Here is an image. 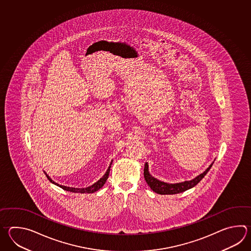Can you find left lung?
I'll return each mask as SVG.
<instances>
[{
	"mask_svg": "<svg viewBox=\"0 0 251 251\" xmlns=\"http://www.w3.org/2000/svg\"><path fill=\"white\" fill-rule=\"evenodd\" d=\"M213 164H214V162L210 164L209 167L205 170L204 173L198 175L194 179H190V180H185V181L179 182V183H167V182L159 180V179L154 178L151 174H149V164L146 163L145 167H144V177H145V179H146V181L149 184V187L155 193L160 195L178 194V193L184 192L186 190L191 189V188H193L196 185L198 184L200 180L205 177V174L208 173V171L212 167Z\"/></svg>",
	"mask_w": 251,
	"mask_h": 251,
	"instance_id": "1",
	"label": "left lung"
}]
</instances>
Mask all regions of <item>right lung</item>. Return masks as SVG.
Here are the masks:
<instances>
[{
  "instance_id": "obj_1",
  "label": "right lung",
  "mask_w": 251,
  "mask_h": 251,
  "mask_svg": "<svg viewBox=\"0 0 251 251\" xmlns=\"http://www.w3.org/2000/svg\"><path fill=\"white\" fill-rule=\"evenodd\" d=\"M112 163H113V160H112L111 164L109 165V167H108L106 173L103 174V176H102V178H100V179H98L97 182H95V183L91 185V186H88L87 188H72V187H67V186H63V185L58 184L56 182H54V181H53V180H52V179H51V178L46 174V172H44V173L46 174L47 179H49L52 184L56 185L58 187L62 188V189H64V190H66V191H70V192H73V193H81V194L87 193V194H90V193H94V192L98 191V190L101 189L102 186L104 185L105 181H106V179H108L109 174H110V168H111Z\"/></svg>"
}]
</instances>
